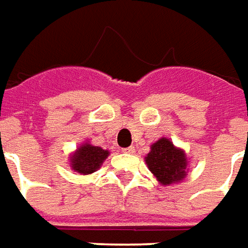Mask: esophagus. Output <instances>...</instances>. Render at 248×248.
<instances>
[{
  "instance_id": "esophagus-1",
  "label": "esophagus",
  "mask_w": 248,
  "mask_h": 248,
  "mask_svg": "<svg viewBox=\"0 0 248 248\" xmlns=\"http://www.w3.org/2000/svg\"><path fill=\"white\" fill-rule=\"evenodd\" d=\"M124 153H134V146H129V148H124Z\"/></svg>"
}]
</instances>
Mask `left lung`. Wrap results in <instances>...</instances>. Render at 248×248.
<instances>
[{
    "label": "left lung",
    "mask_w": 248,
    "mask_h": 248,
    "mask_svg": "<svg viewBox=\"0 0 248 248\" xmlns=\"http://www.w3.org/2000/svg\"><path fill=\"white\" fill-rule=\"evenodd\" d=\"M145 161L149 171L163 186L178 183L187 175L186 153L173 145L168 138L163 137L153 142Z\"/></svg>",
    "instance_id": "obj_1"
}]
</instances>
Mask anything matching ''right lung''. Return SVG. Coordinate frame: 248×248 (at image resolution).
<instances>
[{
  "label": "right lung",
  "instance_id": "obj_1",
  "mask_svg": "<svg viewBox=\"0 0 248 248\" xmlns=\"http://www.w3.org/2000/svg\"><path fill=\"white\" fill-rule=\"evenodd\" d=\"M108 155L110 152L100 146H93L89 142H85L78 146L77 151L70 156V167L76 172L88 175L97 171Z\"/></svg>",
  "mask_w": 248,
  "mask_h": 248
}]
</instances>
